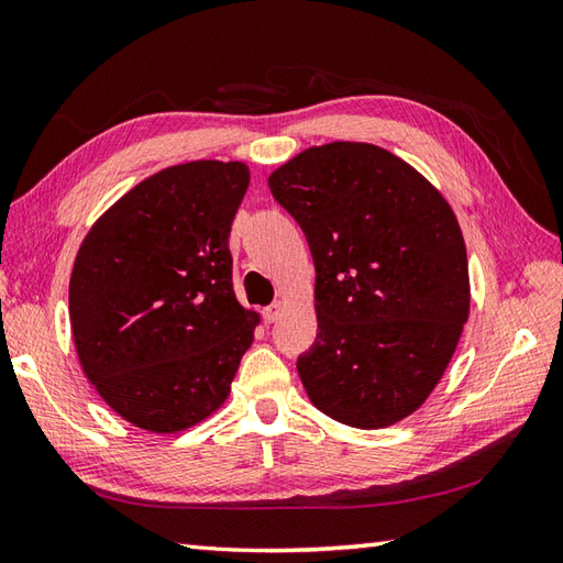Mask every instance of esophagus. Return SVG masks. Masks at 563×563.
Returning a JSON list of instances; mask_svg holds the SVG:
<instances>
[{"mask_svg":"<svg viewBox=\"0 0 563 563\" xmlns=\"http://www.w3.org/2000/svg\"><path fill=\"white\" fill-rule=\"evenodd\" d=\"M285 309V302L283 300H275L273 305H268L266 309H263V319H266V324H273V321H278L280 314Z\"/></svg>","mask_w":563,"mask_h":563,"instance_id":"obj_1","label":"esophagus"}]
</instances>
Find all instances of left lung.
I'll list each match as a JSON object with an SVG mask.
<instances>
[{
    "instance_id": "left-lung-1",
    "label": "left lung",
    "mask_w": 563,
    "mask_h": 563,
    "mask_svg": "<svg viewBox=\"0 0 563 563\" xmlns=\"http://www.w3.org/2000/svg\"><path fill=\"white\" fill-rule=\"evenodd\" d=\"M268 188L302 227L317 268V341L297 357L309 399L365 430L411 416L470 319L466 246L450 202L367 142L309 147Z\"/></svg>"
}]
</instances>
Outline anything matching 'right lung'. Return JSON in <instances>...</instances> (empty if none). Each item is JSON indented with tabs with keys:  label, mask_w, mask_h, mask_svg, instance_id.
Masks as SVG:
<instances>
[{
	"label": "right lung",
	"mask_w": 563,
	"mask_h": 563,
	"mask_svg": "<svg viewBox=\"0 0 563 563\" xmlns=\"http://www.w3.org/2000/svg\"><path fill=\"white\" fill-rule=\"evenodd\" d=\"M244 162L198 159L130 188L93 222L69 278L84 375L152 433L206 421L230 397L258 314L232 288L230 230Z\"/></svg>",
	"instance_id": "right-lung-1"
}]
</instances>
